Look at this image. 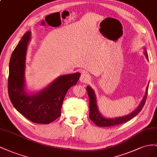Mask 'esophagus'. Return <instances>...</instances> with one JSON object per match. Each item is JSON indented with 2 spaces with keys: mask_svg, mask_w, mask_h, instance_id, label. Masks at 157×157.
<instances>
[{
  "mask_svg": "<svg viewBox=\"0 0 157 157\" xmlns=\"http://www.w3.org/2000/svg\"><path fill=\"white\" fill-rule=\"evenodd\" d=\"M80 82H82V83H87L89 82V81L91 80V76L89 75L87 73H83L80 77Z\"/></svg>",
  "mask_w": 157,
  "mask_h": 157,
  "instance_id": "34e87169",
  "label": "esophagus"
}]
</instances>
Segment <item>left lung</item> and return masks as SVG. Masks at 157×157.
Returning <instances> with one entry per match:
<instances>
[{
  "mask_svg": "<svg viewBox=\"0 0 157 157\" xmlns=\"http://www.w3.org/2000/svg\"><path fill=\"white\" fill-rule=\"evenodd\" d=\"M144 54L146 56L147 59L148 60V55H147V50L144 48ZM148 89H149V85L147 86L146 88V92L145 94L144 97L141 102L140 105L138 106L137 108L134 110L131 114H129L127 116H122V117L119 118H106L104 116H102V114L99 113L98 110L97 102H96V97L95 95V93L93 90V89L87 86L86 89L87 91V93L89 95V118L95 123L97 126L100 127H108V126H116V125L122 124L125 122H128V121L130 120L133 117L139 114V113L142 110L143 106L145 105V101L147 99V93H148Z\"/></svg>",
  "mask_w": 157,
  "mask_h": 157,
  "instance_id": "8db88e82",
  "label": "left lung"
}]
</instances>
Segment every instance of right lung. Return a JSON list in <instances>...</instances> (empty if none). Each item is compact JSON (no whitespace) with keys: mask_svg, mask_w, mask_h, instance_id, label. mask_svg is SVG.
<instances>
[{"mask_svg":"<svg viewBox=\"0 0 157 157\" xmlns=\"http://www.w3.org/2000/svg\"><path fill=\"white\" fill-rule=\"evenodd\" d=\"M31 33L26 32L13 51L9 63L8 95L14 108L31 122L47 124L60 117L68 89L77 83L80 73L61 75L45 89L33 95L25 90V56Z\"/></svg>","mask_w":157,"mask_h":157,"instance_id":"add662e5","label":"right lung"}]
</instances>
